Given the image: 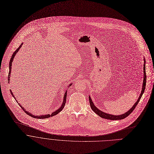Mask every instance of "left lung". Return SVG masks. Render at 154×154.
<instances>
[{
	"instance_id": "obj_1",
	"label": "left lung",
	"mask_w": 154,
	"mask_h": 154,
	"mask_svg": "<svg viewBox=\"0 0 154 154\" xmlns=\"http://www.w3.org/2000/svg\"><path fill=\"white\" fill-rule=\"evenodd\" d=\"M145 63L146 61L144 60V64L143 65L144 66V78H143V86H142V90H141V94L137 100V101L135 103V104L133 106V107L129 110L127 112L123 113V114H121V115H110V114H109V113H106L104 112H102L100 110H99L94 104L93 101H91V98L89 96L88 98H89V102H90V107H91V109H92V110H93L95 113H97L98 116H100V117L103 118H104V119H110V120H119V119H124L125 118H126L128 115H129L132 112L133 110L135 109V108L136 107L137 105L138 104V103H139L144 91V90H145V88H146V66H145Z\"/></svg>"
}]
</instances>
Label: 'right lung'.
<instances>
[{
	"mask_svg": "<svg viewBox=\"0 0 154 154\" xmlns=\"http://www.w3.org/2000/svg\"><path fill=\"white\" fill-rule=\"evenodd\" d=\"M22 44H23V43L22 44H20V45L18 47V48L13 53V55H12V56H11V59H10V64H9V74H8V81L10 80V74H11V66H12V63L13 62V59H14V57H15V55H16V54H17V53L19 51V49L21 48V47H22ZM72 84H70V85H69V86L70 85H71ZM68 89V88H67ZM67 91L65 92V94H64V98H63V103H62V105L60 106V107L57 109V110H56V111H54V112H53L51 114H48V115H40V116H38V115H32V113H31L30 112H28V111H26L25 110V109H23V107H22V106H21V105L19 103L18 104L20 106V107L22 108V109L23 110V111H25V112H26V114H28V115H29V116H31L32 117H34V118H38V119H44V118H50V117H51V116H54V115H57L58 113H59L61 110H62L63 109V108L64 107V106H65V104H66V98H67ZM10 91H11V95H13V97H14V98H15V97H14V96L13 95V92L11 91V90H10ZM15 100H16V98H15ZM16 101H17V100H16Z\"/></svg>",
	"mask_w": 154,
	"mask_h": 154,
	"instance_id": "right-lung-1",
	"label": "right lung"
}]
</instances>
